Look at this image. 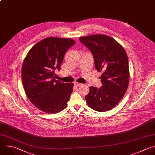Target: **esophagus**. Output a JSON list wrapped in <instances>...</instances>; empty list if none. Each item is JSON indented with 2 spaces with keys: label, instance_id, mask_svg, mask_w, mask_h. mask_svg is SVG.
Wrapping results in <instances>:
<instances>
[{
  "label": "esophagus",
  "instance_id": "34e87169",
  "mask_svg": "<svg viewBox=\"0 0 155 155\" xmlns=\"http://www.w3.org/2000/svg\"><path fill=\"white\" fill-rule=\"evenodd\" d=\"M74 84L76 87H80V86H81V83H77V82H75L74 83Z\"/></svg>",
  "mask_w": 155,
  "mask_h": 155
}]
</instances>
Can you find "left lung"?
I'll list each match as a JSON object with an SVG mask.
<instances>
[{"instance_id":"1","label":"left lung","mask_w":155,"mask_h":155,"mask_svg":"<svg viewBox=\"0 0 155 155\" xmlns=\"http://www.w3.org/2000/svg\"><path fill=\"white\" fill-rule=\"evenodd\" d=\"M80 41L92 52L95 67L101 75L102 86L89 87L85 96L87 105L94 110L104 112L114 108L124 97L129 83L128 57L124 47L105 35L81 36Z\"/></svg>"}]
</instances>
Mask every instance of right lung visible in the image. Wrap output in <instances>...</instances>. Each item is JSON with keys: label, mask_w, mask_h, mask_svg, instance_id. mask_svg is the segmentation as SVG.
Wrapping results in <instances>:
<instances>
[{"label": "right lung", "mask_w": 155, "mask_h": 155, "mask_svg": "<svg viewBox=\"0 0 155 155\" xmlns=\"http://www.w3.org/2000/svg\"><path fill=\"white\" fill-rule=\"evenodd\" d=\"M74 44L70 38H46L31 48L24 60L21 74L25 92L41 111L57 113L68 105L74 84L56 80L55 71L60 70L65 53Z\"/></svg>", "instance_id": "right-lung-1"}]
</instances>
